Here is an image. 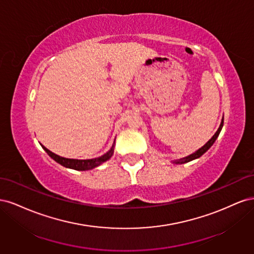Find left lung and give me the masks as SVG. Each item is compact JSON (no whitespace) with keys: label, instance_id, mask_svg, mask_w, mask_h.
<instances>
[{"label":"left lung","instance_id":"obj_1","mask_svg":"<svg viewBox=\"0 0 254 254\" xmlns=\"http://www.w3.org/2000/svg\"><path fill=\"white\" fill-rule=\"evenodd\" d=\"M222 126H224V118H222V120H221V123H220V125H219V128L217 129V131L215 132V134L211 137V139H210L209 141H207V142L202 146L201 148H199L198 150H196L195 152H193V153H191V155H190V156H188V157H184V158H182V159L173 161V163H175V164H183V163L190 162V161H193V160H195V159L200 158L204 152L207 151V149H210V147L214 144V142L216 141V139H217L219 133H220V131H221Z\"/></svg>","mask_w":254,"mask_h":254}]
</instances>
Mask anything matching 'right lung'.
<instances>
[{"instance_id":"1","label":"right lung","mask_w":254,"mask_h":254,"mask_svg":"<svg viewBox=\"0 0 254 254\" xmlns=\"http://www.w3.org/2000/svg\"><path fill=\"white\" fill-rule=\"evenodd\" d=\"M41 146H42V148L45 151H47L48 155L53 160H55L57 163H59L60 165H63L66 168H71V170H75V171H89V170H92V168H94L98 165L103 164L104 162H106V161H108L112 157L113 151H114V143H113L112 147L101 157L93 158V159L78 160V159H68V158L60 157V156L56 155V153H54L51 150H49L47 147H44L43 145H41Z\"/></svg>"}]
</instances>
